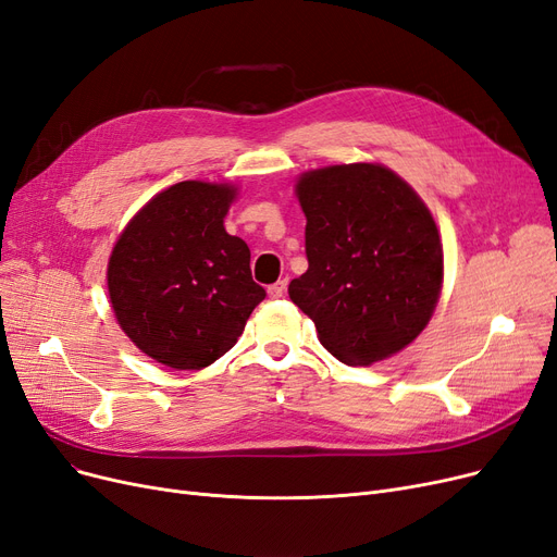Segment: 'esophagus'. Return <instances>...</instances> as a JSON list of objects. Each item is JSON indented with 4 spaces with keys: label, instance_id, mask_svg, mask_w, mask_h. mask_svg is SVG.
I'll return each instance as SVG.
<instances>
[{
    "label": "esophagus",
    "instance_id": "34e87169",
    "mask_svg": "<svg viewBox=\"0 0 557 557\" xmlns=\"http://www.w3.org/2000/svg\"><path fill=\"white\" fill-rule=\"evenodd\" d=\"M286 284H289L286 280H280V282L271 284V286H268V296H271V298H282L284 292H286Z\"/></svg>",
    "mask_w": 557,
    "mask_h": 557
}]
</instances>
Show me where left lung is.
Instances as JSON below:
<instances>
[{
    "instance_id": "1",
    "label": "left lung",
    "mask_w": 557,
    "mask_h": 557,
    "mask_svg": "<svg viewBox=\"0 0 557 557\" xmlns=\"http://www.w3.org/2000/svg\"><path fill=\"white\" fill-rule=\"evenodd\" d=\"M296 195L310 268L292 280L289 298L344 364L399 354L426 327L443 286V245L424 201L374 162L305 172Z\"/></svg>"
}]
</instances>
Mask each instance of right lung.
Instances as JSON below:
<instances>
[{
	"mask_svg": "<svg viewBox=\"0 0 557 557\" xmlns=\"http://www.w3.org/2000/svg\"><path fill=\"white\" fill-rule=\"evenodd\" d=\"M234 197V185L181 181L144 206L114 245L108 263L114 317L160 364H213L265 298L252 280L250 247L224 230Z\"/></svg>",
	"mask_w": 557,
	"mask_h": 557,
	"instance_id": "1",
	"label": "right lung"
}]
</instances>
